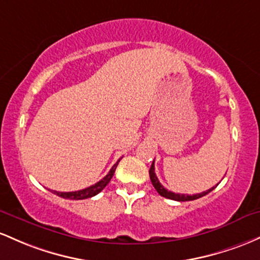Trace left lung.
<instances>
[{"instance_id": "left-lung-1", "label": "left lung", "mask_w": 260, "mask_h": 260, "mask_svg": "<svg viewBox=\"0 0 260 260\" xmlns=\"http://www.w3.org/2000/svg\"><path fill=\"white\" fill-rule=\"evenodd\" d=\"M150 179H151V182H152V185L154 186V189L157 190V193L161 195V197L167 198V199H171V200H176V201H190V200L199 199V198L205 197L206 194H209L210 191H212L215 189V186H212V188H210L209 190L203 191V193H200V194H194V195L177 194V193H173V191H169L161 184V183H159L158 178H157L156 173H154V161L152 162V166H151V168H150Z\"/></svg>"}]
</instances>
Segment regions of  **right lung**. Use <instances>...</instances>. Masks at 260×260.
<instances>
[{"mask_svg":"<svg viewBox=\"0 0 260 260\" xmlns=\"http://www.w3.org/2000/svg\"><path fill=\"white\" fill-rule=\"evenodd\" d=\"M119 162H120V159L113 166L112 169L109 171V173H108L103 179H101L98 183H95V184L88 186V188L82 189V190H77V191H67V193L66 191L65 193H62V191H55V190H51V191L54 194L63 198V199H71V200H83V199H88V198L94 197V195L101 193V191L106 188L108 183L110 182V179H112L113 176H114V172L116 169V166L119 165Z\"/></svg>","mask_w":260,"mask_h":260,"instance_id":"obj_1","label":"right lung"}]
</instances>
